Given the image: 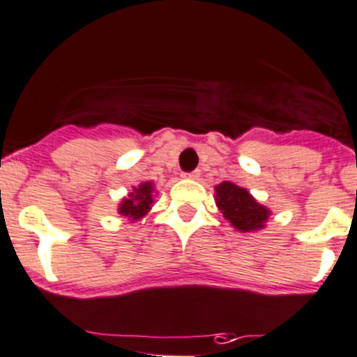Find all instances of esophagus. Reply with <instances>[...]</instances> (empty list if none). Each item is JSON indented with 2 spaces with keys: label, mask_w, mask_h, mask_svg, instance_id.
I'll return each mask as SVG.
<instances>
[{
  "label": "esophagus",
  "mask_w": 357,
  "mask_h": 357,
  "mask_svg": "<svg viewBox=\"0 0 357 357\" xmlns=\"http://www.w3.org/2000/svg\"><path fill=\"white\" fill-rule=\"evenodd\" d=\"M199 175H202V173H199V169H195V172L182 173V176H184V178H192V181H198Z\"/></svg>",
  "instance_id": "1"
}]
</instances>
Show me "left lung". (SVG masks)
<instances>
[{
	"mask_svg": "<svg viewBox=\"0 0 357 357\" xmlns=\"http://www.w3.org/2000/svg\"><path fill=\"white\" fill-rule=\"evenodd\" d=\"M215 202L220 213L226 217L238 231H257L266 222L268 212L263 205L256 202L249 191L231 182H222L215 188Z\"/></svg>",
	"mask_w": 357,
	"mask_h": 357,
	"instance_id": "8db88e82",
	"label": "left lung"
}]
</instances>
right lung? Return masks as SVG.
Listing matches in <instances>:
<instances>
[{
	"label": "right lung",
	"mask_w": 357,
	"mask_h": 357,
	"mask_svg": "<svg viewBox=\"0 0 357 357\" xmlns=\"http://www.w3.org/2000/svg\"><path fill=\"white\" fill-rule=\"evenodd\" d=\"M152 184L151 182H144L142 185L135 188L128 198L122 199L121 206H119V213L130 219L138 220L151 210L152 205Z\"/></svg>",
	"instance_id": "obj_1"
}]
</instances>
